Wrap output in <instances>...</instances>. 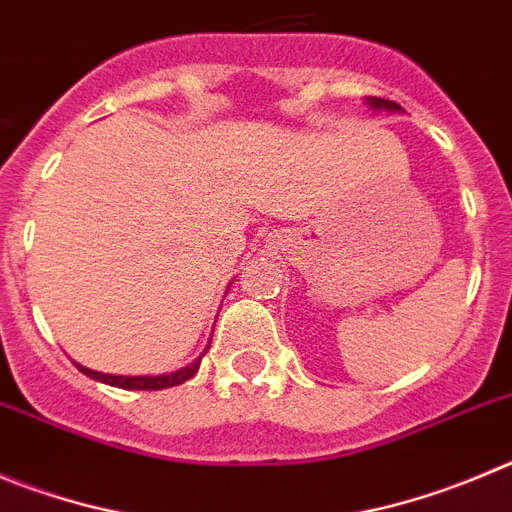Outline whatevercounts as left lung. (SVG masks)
Wrapping results in <instances>:
<instances>
[{"mask_svg": "<svg viewBox=\"0 0 512 512\" xmlns=\"http://www.w3.org/2000/svg\"><path fill=\"white\" fill-rule=\"evenodd\" d=\"M366 103H369V108H374V111H386V113H399V111H401V108L394 103V100L366 98Z\"/></svg>", "mask_w": 512, "mask_h": 512, "instance_id": "left-lung-1", "label": "left lung"}]
</instances>
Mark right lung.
<instances>
[{"instance_id": "obj_1", "label": "right lung", "mask_w": 512, "mask_h": 512, "mask_svg": "<svg viewBox=\"0 0 512 512\" xmlns=\"http://www.w3.org/2000/svg\"><path fill=\"white\" fill-rule=\"evenodd\" d=\"M207 351H209V346L204 348V353ZM204 353L199 358H194V361H191L189 366H184V369H176V371H171V374H159V376H116V374H103V371H93V369H88V366H80V364H75V366H78L85 376L100 381V384L118 386V389H128V391H159V389H169V386L184 384L186 379H191V376L197 374Z\"/></svg>"}]
</instances>
